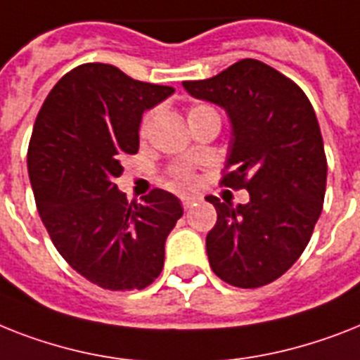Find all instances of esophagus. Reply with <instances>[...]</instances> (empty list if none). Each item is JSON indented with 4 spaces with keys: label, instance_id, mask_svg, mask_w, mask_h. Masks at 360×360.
Instances as JSON below:
<instances>
[{
    "label": "esophagus",
    "instance_id": "34e87169",
    "mask_svg": "<svg viewBox=\"0 0 360 360\" xmlns=\"http://www.w3.org/2000/svg\"><path fill=\"white\" fill-rule=\"evenodd\" d=\"M198 200H200V198H195V195H185V198L181 200V203H183V209H192Z\"/></svg>",
    "mask_w": 360,
    "mask_h": 360
}]
</instances>
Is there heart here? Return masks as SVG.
<instances>
[{
  "label": "heart",
  "instance_id": "heart-1",
  "mask_svg": "<svg viewBox=\"0 0 360 360\" xmlns=\"http://www.w3.org/2000/svg\"><path fill=\"white\" fill-rule=\"evenodd\" d=\"M209 112H216V110L212 109L210 105H205V103L194 105V107L188 110V114H186L188 124L190 122H194L195 118H200V116H203V114H209ZM153 120H155L153 112L146 114L144 120H142V124H140V139H146V136L150 134L151 125H153ZM170 175H172V179H174L175 186H186V185H190L192 181H194V175H192V172H188L186 168H179V166L172 168Z\"/></svg>",
  "mask_w": 360,
  "mask_h": 360
}]
</instances>
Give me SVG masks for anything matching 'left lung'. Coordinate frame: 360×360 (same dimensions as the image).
Here are the masks:
<instances>
[{
    "label": "left lung",
    "instance_id": "8db88e82",
    "mask_svg": "<svg viewBox=\"0 0 360 360\" xmlns=\"http://www.w3.org/2000/svg\"><path fill=\"white\" fill-rule=\"evenodd\" d=\"M183 86L227 112L221 185L250 192L236 207L205 198L218 214L207 235L210 268L238 288L268 285L300 259L322 214L327 160L314 109L292 79L255 58Z\"/></svg>",
    "mask_w": 360,
    "mask_h": 360
}]
</instances>
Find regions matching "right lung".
<instances>
[{
	"label": "right lung",
	"mask_w": 360,
	"mask_h": 360,
	"mask_svg": "<svg viewBox=\"0 0 360 360\" xmlns=\"http://www.w3.org/2000/svg\"><path fill=\"white\" fill-rule=\"evenodd\" d=\"M174 94L116 66L86 63L60 77L34 122L27 170L38 214L63 259L107 290H142L165 266L181 201L153 188L127 201L114 179L139 151L144 110Z\"/></svg>",
	"instance_id": "obj_1"
}]
</instances>
